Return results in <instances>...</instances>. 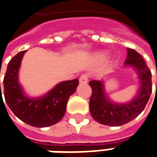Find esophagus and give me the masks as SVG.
Returning <instances> with one entry per match:
<instances>
[{"label": "esophagus", "instance_id": "obj_1", "mask_svg": "<svg viewBox=\"0 0 157 157\" xmlns=\"http://www.w3.org/2000/svg\"><path fill=\"white\" fill-rule=\"evenodd\" d=\"M88 79H89L88 75H85V74H84V75H81V77L79 78V82H80L81 83H87Z\"/></svg>", "mask_w": 157, "mask_h": 157}]
</instances>
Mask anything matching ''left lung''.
<instances>
[{"label": "left lung", "instance_id": "obj_1", "mask_svg": "<svg viewBox=\"0 0 157 157\" xmlns=\"http://www.w3.org/2000/svg\"><path fill=\"white\" fill-rule=\"evenodd\" d=\"M126 65L132 66L137 73L140 87L137 95L128 103H115L111 101L104 92L101 81L89 82L93 93L90 99V111L93 118L99 123L118 127L136 118L146 107L152 93V75L143 57L134 49L127 48Z\"/></svg>", "mask_w": 157, "mask_h": 157}]
</instances>
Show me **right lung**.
Returning a JSON list of instances; mask_svg holds the SVG:
<instances>
[{"label": "right lung", "mask_w": 157, "mask_h": 157, "mask_svg": "<svg viewBox=\"0 0 157 157\" xmlns=\"http://www.w3.org/2000/svg\"><path fill=\"white\" fill-rule=\"evenodd\" d=\"M25 52H20L9 62L3 79L5 101L15 116L23 122L36 128L49 127L64 117L67 101L75 92L79 81H64L41 97H28L19 82V68Z\"/></svg>", "instance_id": "add662e5"}]
</instances>
